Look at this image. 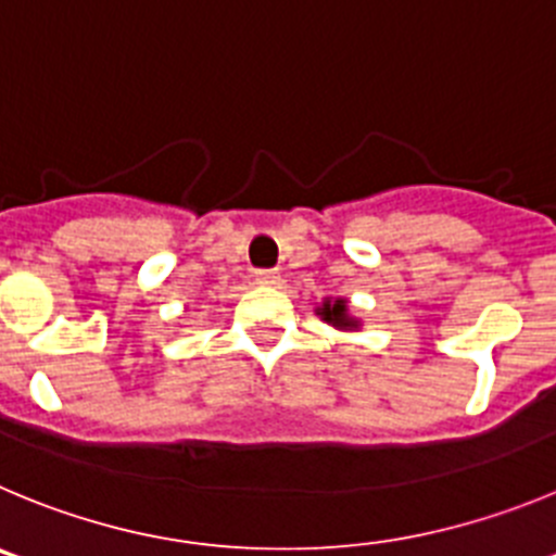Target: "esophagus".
<instances>
[{
	"mask_svg": "<svg viewBox=\"0 0 556 556\" xmlns=\"http://www.w3.org/2000/svg\"><path fill=\"white\" fill-rule=\"evenodd\" d=\"M254 277H257L260 285H277L279 282V274L274 271V268H260Z\"/></svg>",
	"mask_w": 556,
	"mask_h": 556,
	"instance_id": "1",
	"label": "esophagus"
}]
</instances>
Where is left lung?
<instances>
[{
    "label": "left lung",
    "instance_id": "left-lung-1",
    "mask_svg": "<svg viewBox=\"0 0 556 556\" xmlns=\"http://www.w3.org/2000/svg\"><path fill=\"white\" fill-rule=\"evenodd\" d=\"M321 315H324V321L334 324V327H340V329L357 327V321H352V318H349V315H346V302H343V299H338V302H334V304H329V302L324 304Z\"/></svg>",
    "mask_w": 556,
    "mask_h": 556
}]
</instances>
